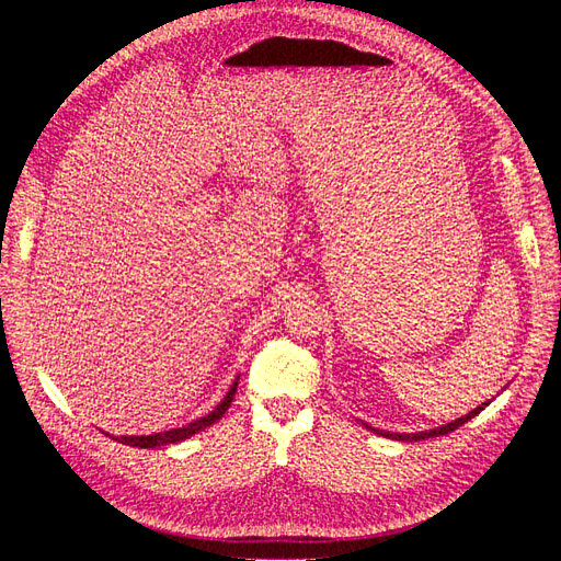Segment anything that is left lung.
<instances>
[{
    "label": "left lung",
    "instance_id": "left-lung-1",
    "mask_svg": "<svg viewBox=\"0 0 561 561\" xmlns=\"http://www.w3.org/2000/svg\"><path fill=\"white\" fill-rule=\"evenodd\" d=\"M489 402H484V404H480L478 410H472V412H468L466 416H461V419H456V421H451V423H447V426H439V428H433V431H421V433H383V431H377V428H371V426H367L369 431H375V433H379V435H383V437H393V439H404V443H419V439H426V437H439V435H447V433H451V431H456L458 426H463V423H468L472 416H478L484 407H486Z\"/></svg>",
    "mask_w": 561,
    "mask_h": 561
}]
</instances>
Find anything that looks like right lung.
Returning a JSON list of instances; mask_svg holds the SVG:
<instances>
[{
    "instance_id": "obj_1",
    "label": "right lung",
    "mask_w": 561,
    "mask_h": 561,
    "mask_svg": "<svg viewBox=\"0 0 561 561\" xmlns=\"http://www.w3.org/2000/svg\"><path fill=\"white\" fill-rule=\"evenodd\" d=\"M236 386H239V379L233 381V386L229 388V393L225 396V400L219 402L208 416H201V419H196V421H192V423H186V426H182V428H173V431H165V433H154V435H122V437H114V439H116V443H122V445L140 447V449H154V447H165V445L182 443V439L196 435L198 431L208 428L210 423H215V421H219V419L225 416V412L229 410V404H231V400H233Z\"/></svg>"
}]
</instances>
